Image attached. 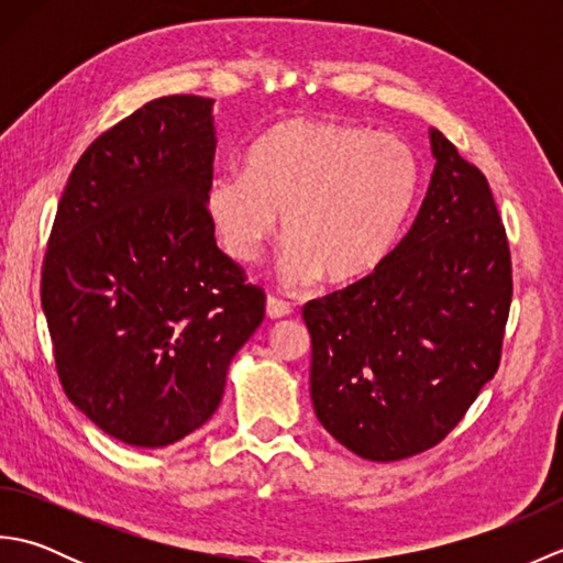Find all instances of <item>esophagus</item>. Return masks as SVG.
<instances>
[{
  "label": "esophagus",
  "mask_w": 563,
  "mask_h": 563,
  "mask_svg": "<svg viewBox=\"0 0 563 563\" xmlns=\"http://www.w3.org/2000/svg\"><path fill=\"white\" fill-rule=\"evenodd\" d=\"M266 312H268V317H271V319H283V317L292 314V305H290V302H285V300H280V297L268 295V300H266Z\"/></svg>",
  "instance_id": "1"
}]
</instances>
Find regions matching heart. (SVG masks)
I'll return each mask as SVG.
<instances>
[{
    "instance_id": "heart-1",
    "label": "heart",
    "mask_w": 563,
    "mask_h": 563,
    "mask_svg": "<svg viewBox=\"0 0 563 563\" xmlns=\"http://www.w3.org/2000/svg\"><path fill=\"white\" fill-rule=\"evenodd\" d=\"M421 166L404 140L329 121H288L246 154V172L208 186V214L222 249L254 263L278 232L292 283H351L391 251L418 194Z\"/></svg>"
}]
</instances>
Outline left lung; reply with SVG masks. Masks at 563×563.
<instances>
[{
	"instance_id": "left-lung-1",
	"label": "left lung",
	"mask_w": 563,
	"mask_h": 563,
	"mask_svg": "<svg viewBox=\"0 0 563 563\" xmlns=\"http://www.w3.org/2000/svg\"><path fill=\"white\" fill-rule=\"evenodd\" d=\"M435 169L411 230L365 278L302 307L312 401L357 457L445 440L496 375L512 300L506 227L486 176L430 130Z\"/></svg>"
}]
</instances>
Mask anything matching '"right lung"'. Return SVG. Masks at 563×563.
Instances as JSON below:
<instances>
[{
  "mask_svg": "<svg viewBox=\"0 0 563 563\" xmlns=\"http://www.w3.org/2000/svg\"><path fill=\"white\" fill-rule=\"evenodd\" d=\"M212 99L162 97L84 150L59 198L41 305L59 385L103 433L164 448L218 411L266 292L208 214Z\"/></svg>",
  "mask_w": 563,
  "mask_h": 563,
  "instance_id": "obj_1",
  "label": "right lung"
}]
</instances>
